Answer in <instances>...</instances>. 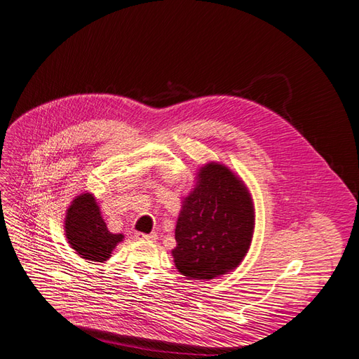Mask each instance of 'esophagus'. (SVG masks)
I'll list each match as a JSON object with an SVG mask.
<instances>
[{"label":"esophagus","mask_w":359,"mask_h":359,"mask_svg":"<svg viewBox=\"0 0 359 359\" xmlns=\"http://www.w3.org/2000/svg\"><path fill=\"white\" fill-rule=\"evenodd\" d=\"M137 240H150V241H155L158 238V236L155 233H150V234H144V233H137L135 234Z\"/></svg>","instance_id":"esophagus-1"}]
</instances>
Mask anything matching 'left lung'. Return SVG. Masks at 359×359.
Returning a JSON list of instances; mask_svg holds the SVG:
<instances>
[{"mask_svg": "<svg viewBox=\"0 0 359 359\" xmlns=\"http://www.w3.org/2000/svg\"><path fill=\"white\" fill-rule=\"evenodd\" d=\"M252 231L253 205L245 184L221 164L204 165L177 219V270L196 280L225 274L245 258Z\"/></svg>", "mask_w": 359, "mask_h": 359, "instance_id": "left-lung-1", "label": "left lung"}]
</instances>
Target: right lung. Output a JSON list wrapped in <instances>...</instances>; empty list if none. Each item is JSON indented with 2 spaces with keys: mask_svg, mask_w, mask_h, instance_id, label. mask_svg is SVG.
Masks as SVG:
<instances>
[{
  "mask_svg": "<svg viewBox=\"0 0 359 359\" xmlns=\"http://www.w3.org/2000/svg\"><path fill=\"white\" fill-rule=\"evenodd\" d=\"M65 236L70 246L88 261L102 262L122 241V234H111L101 217L100 207L90 194L73 200L65 217Z\"/></svg>",
  "mask_w": 359,
  "mask_h": 359,
  "instance_id": "obj_1",
  "label": "right lung"
}]
</instances>
